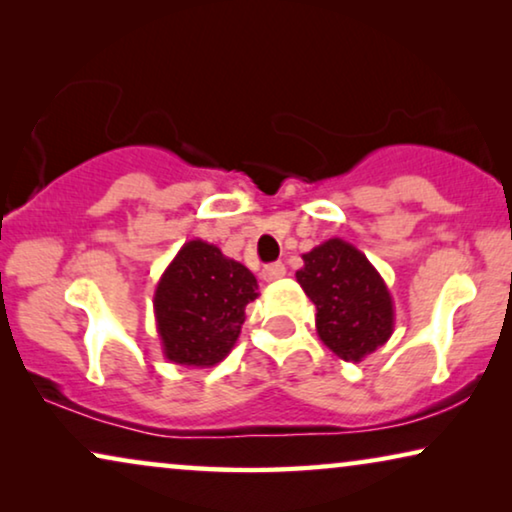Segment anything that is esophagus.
Returning a JSON list of instances; mask_svg holds the SVG:
<instances>
[{"label": "esophagus", "mask_w": 512, "mask_h": 512, "mask_svg": "<svg viewBox=\"0 0 512 512\" xmlns=\"http://www.w3.org/2000/svg\"><path fill=\"white\" fill-rule=\"evenodd\" d=\"M284 275H286V268L282 263H272L268 268H263L265 282H277V279H282Z\"/></svg>", "instance_id": "34e87169"}]
</instances>
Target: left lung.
<instances>
[{
    "label": "left lung",
    "instance_id": "left-lung-1",
    "mask_svg": "<svg viewBox=\"0 0 512 512\" xmlns=\"http://www.w3.org/2000/svg\"><path fill=\"white\" fill-rule=\"evenodd\" d=\"M298 284L317 307V333L335 356L359 363L394 333V300L366 254L340 237L303 254Z\"/></svg>",
    "mask_w": 512,
    "mask_h": 512
}]
</instances>
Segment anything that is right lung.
I'll use <instances>...</instances> for the list:
<instances>
[{"mask_svg": "<svg viewBox=\"0 0 512 512\" xmlns=\"http://www.w3.org/2000/svg\"><path fill=\"white\" fill-rule=\"evenodd\" d=\"M258 298L249 268L216 244L191 240L167 265L153 293V314L167 361L212 368L235 347L244 307Z\"/></svg>", "mask_w": 512, "mask_h": 512, "instance_id": "1", "label": "right lung"}]
</instances>
